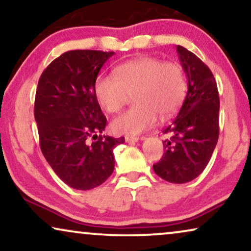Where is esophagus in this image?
Instances as JSON below:
<instances>
[{
	"mask_svg": "<svg viewBox=\"0 0 251 251\" xmlns=\"http://www.w3.org/2000/svg\"><path fill=\"white\" fill-rule=\"evenodd\" d=\"M125 139H126V143H129V144H133V143H137V142H138V140H139V137L126 135V136L125 137Z\"/></svg>",
	"mask_w": 251,
	"mask_h": 251,
	"instance_id": "obj_1",
	"label": "esophagus"
}]
</instances>
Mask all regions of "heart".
I'll return each mask as SVG.
<instances>
[{
	"label": "heart",
	"mask_w": 251,
	"mask_h": 251,
	"mask_svg": "<svg viewBox=\"0 0 251 251\" xmlns=\"http://www.w3.org/2000/svg\"><path fill=\"white\" fill-rule=\"evenodd\" d=\"M114 75L96 78L95 96L108 113H118L129 96L136 106L112 121L113 132L138 135L155 126L159 119L169 118L179 108L186 94V80L179 64L155 57H139L126 61Z\"/></svg>",
	"instance_id": "b5f03b06"
}]
</instances>
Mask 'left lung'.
Masks as SVG:
<instances>
[{
  "label": "left lung",
  "instance_id": "8db88e82",
  "mask_svg": "<svg viewBox=\"0 0 251 251\" xmlns=\"http://www.w3.org/2000/svg\"><path fill=\"white\" fill-rule=\"evenodd\" d=\"M187 77V94L177 118L163 129L170 139L153 170L162 179L184 184L197 178L210 160L219 136V95L209 67L193 52L177 46Z\"/></svg>",
  "mask_w": 251,
  "mask_h": 251
}]
</instances>
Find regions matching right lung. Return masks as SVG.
I'll use <instances>...</instances> for the list:
<instances>
[{
	"instance_id": "1",
	"label": "right lung",
	"mask_w": 251,
	"mask_h": 251,
	"mask_svg": "<svg viewBox=\"0 0 251 251\" xmlns=\"http://www.w3.org/2000/svg\"><path fill=\"white\" fill-rule=\"evenodd\" d=\"M113 54L67 51L51 61L37 84L34 116L41 151L57 176L75 190L104 183L114 170L113 150L125 143V137L101 136L107 120L94 90L99 71Z\"/></svg>"
}]
</instances>
